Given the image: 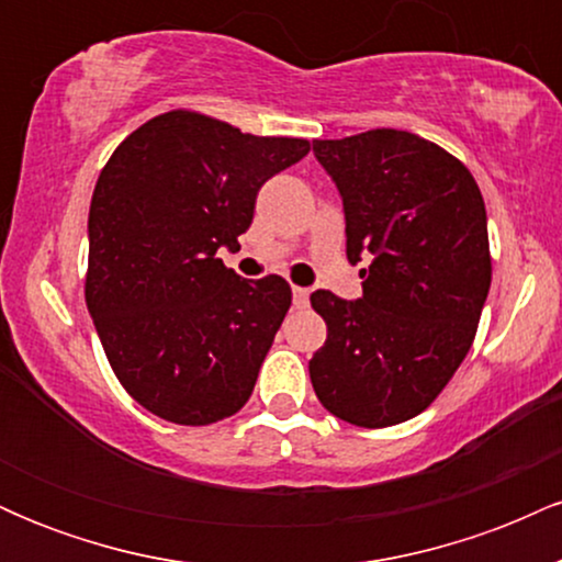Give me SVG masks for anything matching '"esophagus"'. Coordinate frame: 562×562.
Instances as JSON below:
<instances>
[{"instance_id": "34e87169", "label": "esophagus", "mask_w": 562, "mask_h": 562, "mask_svg": "<svg viewBox=\"0 0 562 562\" xmlns=\"http://www.w3.org/2000/svg\"><path fill=\"white\" fill-rule=\"evenodd\" d=\"M293 306L295 308L308 306V290L306 288H293Z\"/></svg>"}]
</instances>
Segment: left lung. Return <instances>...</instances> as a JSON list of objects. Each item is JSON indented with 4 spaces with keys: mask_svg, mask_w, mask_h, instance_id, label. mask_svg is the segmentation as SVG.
<instances>
[{
    "mask_svg": "<svg viewBox=\"0 0 562 562\" xmlns=\"http://www.w3.org/2000/svg\"><path fill=\"white\" fill-rule=\"evenodd\" d=\"M346 214V256L364 261L362 299L317 290L327 340L308 375L327 412L389 428L428 409L473 346L492 285L486 205L443 147L372 128L314 139Z\"/></svg>",
    "mask_w": 562,
    "mask_h": 562,
    "instance_id": "left-lung-1",
    "label": "left lung"
}]
</instances>
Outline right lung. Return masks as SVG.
<instances>
[{"mask_svg": "<svg viewBox=\"0 0 562 562\" xmlns=\"http://www.w3.org/2000/svg\"><path fill=\"white\" fill-rule=\"evenodd\" d=\"M306 153V139L169 111L100 171L83 295L115 378L147 412L211 425L250 398L293 293L277 274L243 280L216 250L240 248L261 184Z\"/></svg>", "mask_w": 562, "mask_h": 562, "instance_id": "right-lung-1", "label": "right lung"}]
</instances>
